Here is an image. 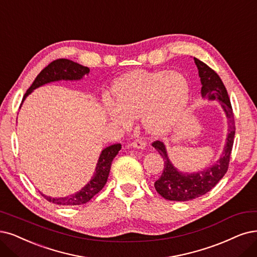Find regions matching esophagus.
<instances>
[{"label":"esophagus","instance_id":"obj_1","mask_svg":"<svg viewBox=\"0 0 257 257\" xmlns=\"http://www.w3.org/2000/svg\"><path fill=\"white\" fill-rule=\"evenodd\" d=\"M129 146L132 148H137V149H144L146 147V143L142 140H135L134 142H131Z\"/></svg>","mask_w":257,"mask_h":257}]
</instances>
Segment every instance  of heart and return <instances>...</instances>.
Wrapping results in <instances>:
<instances>
[{
  "instance_id": "1",
  "label": "heart",
  "mask_w": 257,
  "mask_h": 257,
  "mask_svg": "<svg viewBox=\"0 0 257 257\" xmlns=\"http://www.w3.org/2000/svg\"><path fill=\"white\" fill-rule=\"evenodd\" d=\"M115 101H104L109 119L123 128L142 116L151 135H164L181 119L189 99V84L184 75L168 70H135L114 83Z\"/></svg>"
}]
</instances>
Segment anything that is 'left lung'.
<instances>
[{"label":"left lung","mask_w":257,"mask_h":257,"mask_svg":"<svg viewBox=\"0 0 257 257\" xmlns=\"http://www.w3.org/2000/svg\"><path fill=\"white\" fill-rule=\"evenodd\" d=\"M194 60L202 84L201 96L203 99L219 102L226 117L227 135L220 158L213 165L196 173L180 172L169 160L164 142H154L153 146L162 156L165 164L162 176L155 182L156 191L163 198L172 201L193 200L210 192L226 173L234 143L235 121L231 101L224 84L210 66L197 58H194Z\"/></svg>","instance_id":"1"}]
</instances>
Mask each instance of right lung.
<instances>
[{
	"label": "right lung",
	"mask_w": 257,
	"mask_h": 257,
	"mask_svg": "<svg viewBox=\"0 0 257 257\" xmlns=\"http://www.w3.org/2000/svg\"><path fill=\"white\" fill-rule=\"evenodd\" d=\"M90 69L88 66H83L77 62L69 59H58L44 68L39 75L37 76L33 84L26 91L23 96V101L35 89L40 88L44 84L55 81H77L83 78L84 75H88ZM21 103V106H22ZM120 144H113L101 150L99 155L95 172L90 181L85 184L79 192L65 197H51L41 193V195L47 201L58 205H80L89 202L91 199L101 191V188L107 183L109 177L111 163L113 159L116 157L120 150Z\"/></svg>",
	"instance_id": "add662e5"
}]
</instances>
